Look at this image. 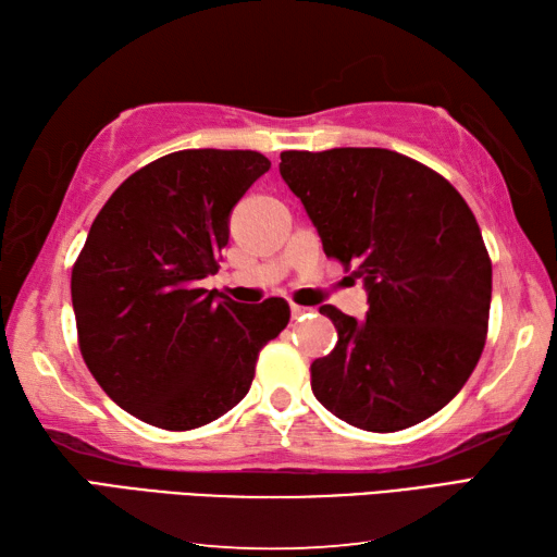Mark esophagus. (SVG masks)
Returning <instances> with one entry per match:
<instances>
[{
	"mask_svg": "<svg viewBox=\"0 0 557 557\" xmlns=\"http://www.w3.org/2000/svg\"><path fill=\"white\" fill-rule=\"evenodd\" d=\"M312 310L310 308H302V305H290V314L293 320H302V317H308Z\"/></svg>",
	"mask_w": 557,
	"mask_h": 557,
	"instance_id": "1",
	"label": "esophagus"
}]
</instances>
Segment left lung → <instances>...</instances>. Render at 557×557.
Segmentation results:
<instances>
[{"label":"left lung","mask_w":557,"mask_h":557,"mask_svg":"<svg viewBox=\"0 0 557 557\" xmlns=\"http://www.w3.org/2000/svg\"><path fill=\"white\" fill-rule=\"evenodd\" d=\"M326 257L368 286V320L322 305L338 342L310 366L326 411L370 433L437 413L479 366L493 267L469 203L433 168L389 149L283 151Z\"/></svg>","instance_id":"left-lung-1"}]
</instances>
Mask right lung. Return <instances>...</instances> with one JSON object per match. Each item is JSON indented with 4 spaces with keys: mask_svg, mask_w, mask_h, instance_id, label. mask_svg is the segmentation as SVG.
<instances>
[{
    "mask_svg": "<svg viewBox=\"0 0 557 557\" xmlns=\"http://www.w3.org/2000/svg\"><path fill=\"white\" fill-rule=\"evenodd\" d=\"M271 168L259 151L185 149L112 191L72 269L78 350L124 411L163 430H195L243 401L259 350L290 320L283 298L219 300L228 215Z\"/></svg>",
    "mask_w": 557,
    "mask_h": 557,
    "instance_id": "add662e5",
    "label": "right lung"
}]
</instances>
